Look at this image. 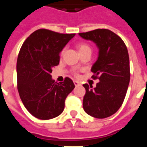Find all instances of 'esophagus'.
I'll return each mask as SVG.
<instances>
[{
    "mask_svg": "<svg viewBox=\"0 0 147 147\" xmlns=\"http://www.w3.org/2000/svg\"><path fill=\"white\" fill-rule=\"evenodd\" d=\"M74 83L75 86H79V85H81V84H80V83L78 81H76V80H74Z\"/></svg>",
    "mask_w": 147,
    "mask_h": 147,
    "instance_id": "1",
    "label": "esophagus"
}]
</instances>
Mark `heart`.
Returning <instances> with one entry per match:
<instances>
[{
  "instance_id": "heart-1",
  "label": "heart",
  "mask_w": 147,
  "mask_h": 147,
  "mask_svg": "<svg viewBox=\"0 0 147 147\" xmlns=\"http://www.w3.org/2000/svg\"><path fill=\"white\" fill-rule=\"evenodd\" d=\"M77 48H78V49H79V51H80V53L85 52V51H91V49H90V47L89 45L86 43H83V42L78 44ZM62 54H63V51L62 52Z\"/></svg>"
}]
</instances>
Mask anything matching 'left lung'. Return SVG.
Segmentation results:
<instances>
[{
    "instance_id": "8db88e82",
    "label": "left lung",
    "mask_w": 147,
    "mask_h": 147,
    "mask_svg": "<svg viewBox=\"0 0 147 147\" xmlns=\"http://www.w3.org/2000/svg\"><path fill=\"white\" fill-rule=\"evenodd\" d=\"M82 38L94 42L98 49V57L91 67L99 82L96 88L83 85L86 93L83 108L86 113L96 119L113 115L121 106L130 80L129 59L124 41L114 32L98 28L79 33Z\"/></svg>"
}]
</instances>
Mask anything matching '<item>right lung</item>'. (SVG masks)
Listing matches in <instances>:
<instances>
[{"label":"right lung","mask_w":147,"mask_h":147,"mask_svg":"<svg viewBox=\"0 0 147 147\" xmlns=\"http://www.w3.org/2000/svg\"><path fill=\"white\" fill-rule=\"evenodd\" d=\"M75 34L38 29L20 49L17 61L18 93L27 110L37 119L49 120L60 115L66 97L74 89L70 78L57 82L51 74L59 65L60 52Z\"/></svg>","instance_id":"right-lung-1"}]
</instances>
